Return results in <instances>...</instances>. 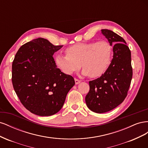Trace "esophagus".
<instances>
[{
    "instance_id": "1",
    "label": "esophagus",
    "mask_w": 148,
    "mask_h": 148,
    "mask_svg": "<svg viewBox=\"0 0 148 148\" xmlns=\"http://www.w3.org/2000/svg\"><path fill=\"white\" fill-rule=\"evenodd\" d=\"M75 84H79L80 82H81V80H79V79H77V78H75Z\"/></svg>"
}]
</instances>
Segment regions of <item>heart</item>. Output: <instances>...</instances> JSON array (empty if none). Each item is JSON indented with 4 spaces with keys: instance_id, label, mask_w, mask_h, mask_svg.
Returning a JSON list of instances; mask_svg holds the SVG:
<instances>
[{
    "instance_id": "obj_1",
    "label": "heart",
    "mask_w": 148,
    "mask_h": 148,
    "mask_svg": "<svg viewBox=\"0 0 148 148\" xmlns=\"http://www.w3.org/2000/svg\"><path fill=\"white\" fill-rule=\"evenodd\" d=\"M66 56L58 54L55 61L58 67L66 75H71L82 67V75L91 78L99 77L110 65L112 47L106 41L79 42L69 47Z\"/></svg>"
}]
</instances>
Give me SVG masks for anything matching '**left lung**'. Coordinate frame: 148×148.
Here are the masks:
<instances>
[{"label":"left lung","instance_id":"left-lung-1","mask_svg":"<svg viewBox=\"0 0 148 148\" xmlns=\"http://www.w3.org/2000/svg\"><path fill=\"white\" fill-rule=\"evenodd\" d=\"M113 47V59L101 77L89 82V91L85 97L88 108L96 113H105L117 107L127 95L133 71L131 52L125 40L114 31L101 29Z\"/></svg>","mask_w":148,"mask_h":148}]
</instances>
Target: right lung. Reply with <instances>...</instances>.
<instances>
[{
    "instance_id": "right-lung-1",
    "label": "right lung",
    "mask_w": 148,
    "mask_h": 148,
    "mask_svg": "<svg viewBox=\"0 0 148 148\" xmlns=\"http://www.w3.org/2000/svg\"><path fill=\"white\" fill-rule=\"evenodd\" d=\"M63 46L42 38L20 47L12 64V83L21 104L31 113L50 116L63 107L75 83L57 68L53 55Z\"/></svg>"
}]
</instances>
